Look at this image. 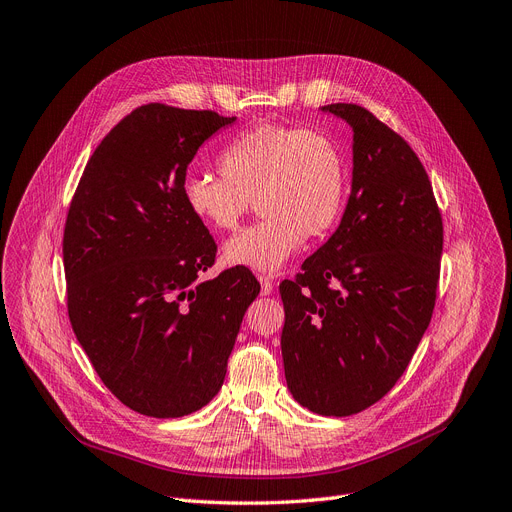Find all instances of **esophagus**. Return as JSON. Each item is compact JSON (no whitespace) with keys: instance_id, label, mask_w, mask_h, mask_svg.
<instances>
[{"instance_id":"1","label":"esophagus","mask_w":512,"mask_h":512,"mask_svg":"<svg viewBox=\"0 0 512 512\" xmlns=\"http://www.w3.org/2000/svg\"><path fill=\"white\" fill-rule=\"evenodd\" d=\"M259 282H261V295L268 297L274 293V280L270 276H259Z\"/></svg>"}]
</instances>
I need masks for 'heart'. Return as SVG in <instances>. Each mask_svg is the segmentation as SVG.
Masks as SVG:
<instances>
[{
  "mask_svg": "<svg viewBox=\"0 0 512 512\" xmlns=\"http://www.w3.org/2000/svg\"><path fill=\"white\" fill-rule=\"evenodd\" d=\"M224 177L190 173L186 209L205 226L234 230L257 201L255 226L224 244V259L255 272H278L305 240L328 234L347 198L341 146L316 129L263 123L240 133L217 159Z\"/></svg>",
  "mask_w": 512,
  "mask_h": 512,
  "instance_id": "obj_1",
  "label": "heart"
}]
</instances>
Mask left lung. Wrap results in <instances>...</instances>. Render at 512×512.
Wrapping results in <instances>:
<instances>
[{"label":"left lung","mask_w":512,"mask_h":512,"mask_svg":"<svg viewBox=\"0 0 512 512\" xmlns=\"http://www.w3.org/2000/svg\"><path fill=\"white\" fill-rule=\"evenodd\" d=\"M320 110L353 131L351 194L337 232L280 284V345L297 402L349 416L397 383L425 335L443 226L425 167L393 129L358 104Z\"/></svg>","instance_id":"obj_1"}]
</instances>
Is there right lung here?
<instances>
[{
  "label": "right lung",
  "mask_w": 512,
  "mask_h": 512,
  "mask_svg": "<svg viewBox=\"0 0 512 512\" xmlns=\"http://www.w3.org/2000/svg\"><path fill=\"white\" fill-rule=\"evenodd\" d=\"M236 117L146 104L87 161L62 257L75 337L102 383L144 416L180 418L224 385L244 311L247 268L203 280L215 242L184 205L188 165Z\"/></svg>",
  "instance_id": "1"
}]
</instances>
